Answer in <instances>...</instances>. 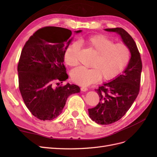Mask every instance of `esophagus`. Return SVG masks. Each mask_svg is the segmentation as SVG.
<instances>
[{"label":"esophagus","mask_w":157,"mask_h":157,"mask_svg":"<svg viewBox=\"0 0 157 157\" xmlns=\"http://www.w3.org/2000/svg\"><path fill=\"white\" fill-rule=\"evenodd\" d=\"M80 90H81V91H82V92H86V91H87V90H88V88L86 87L83 86V87L80 88Z\"/></svg>","instance_id":"obj_1"}]
</instances>
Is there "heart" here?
I'll return each instance as SVG.
<instances>
[{
    "mask_svg": "<svg viewBox=\"0 0 157 157\" xmlns=\"http://www.w3.org/2000/svg\"><path fill=\"white\" fill-rule=\"evenodd\" d=\"M80 43L86 44L96 53L92 67H79L71 72L73 81L82 86H88L103 80H111L119 75L126 67L130 59V50L124 43H114L105 35H95L80 40ZM80 49L77 42H73L66 48L64 61L70 67L78 64L77 55Z\"/></svg>",
    "mask_w": 157,
    "mask_h": 157,
    "instance_id": "heart-1",
    "label": "heart"
}]
</instances>
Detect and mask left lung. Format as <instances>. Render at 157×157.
Here are the masks:
<instances>
[{
  "label": "left lung",
  "instance_id": "1",
  "mask_svg": "<svg viewBox=\"0 0 157 157\" xmlns=\"http://www.w3.org/2000/svg\"><path fill=\"white\" fill-rule=\"evenodd\" d=\"M119 34L130 50L131 58L122 75L95 90L99 96L98 105L88 109L89 116L99 124L107 125L120 120L134 102L140 89L142 61L135 41L121 27L105 29Z\"/></svg>",
  "mask_w": 157,
  "mask_h": 157
}]
</instances>
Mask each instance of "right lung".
Segmentation results:
<instances>
[{
    "mask_svg": "<svg viewBox=\"0 0 157 157\" xmlns=\"http://www.w3.org/2000/svg\"><path fill=\"white\" fill-rule=\"evenodd\" d=\"M71 35L65 28L42 27L29 37L21 50L17 64L19 89L26 107L39 120L58 117L68 97L80 92L77 85H60L69 77L63 61Z\"/></svg>",
    "mask_w": 157,
    "mask_h": 157,
    "instance_id": "1",
    "label": "right lung"
}]
</instances>
